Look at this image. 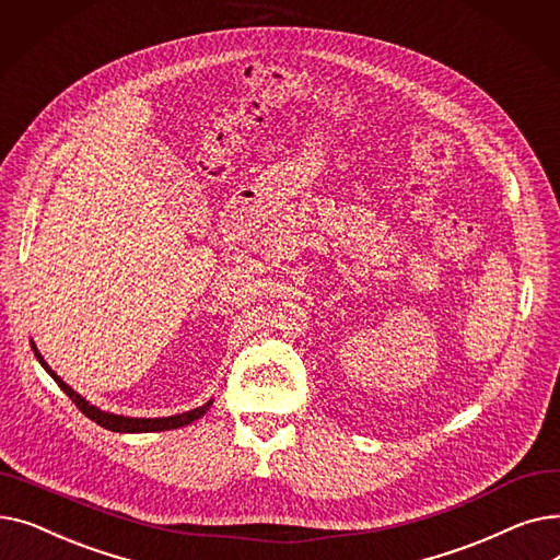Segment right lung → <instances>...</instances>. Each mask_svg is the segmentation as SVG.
<instances>
[{
  "mask_svg": "<svg viewBox=\"0 0 560 560\" xmlns=\"http://www.w3.org/2000/svg\"><path fill=\"white\" fill-rule=\"evenodd\" d=\"M32 349H34L36 359L40 361V365H43V368L49 372V376L56 381L58 388H61V390L77 404V408L81 410V413H83L85 418H91L93 422H97L100 427L108 429V431H117V433H150V431L179 429V427H186V424L199 420V418L206 413V410L211 408V404H213V399H209V401H206V404L199 406V408H192V410H186V413H182V416H170V418H125V416L106 413V410H100L97 406L88 404L79 393H74V390L66 384V381H63L61 376H58V374L45 363V359L40 357V351L36 349L34 342H32Z\"/></svg>",
  "mask_w": 560,
  "mask_h": 560,
  "instance_id": "1",
  "label": "right lung"
}]
</instances>
